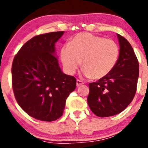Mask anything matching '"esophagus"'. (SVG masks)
<instances>
[{
	"label": "esophagus",
	"mask_w": 148,
	"mask_h": 148,
	"mask_svg": "<svg viewBox=\"0 0 148 148\" xmlns=\"http://www.w3.org/2000/svg\"><path fill=\"white\" fill-rule=\"evenodd\" d=\"M83 84H84V82H82V81H80V80H77L76 81L77 87H80V86L83 85Z\"/></svg>",
	"instance_id": "1"
}]
</instances>
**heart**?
<instances>
[{"mask_svg": "<svg viewBox=\"0 0 148 148\" xmlns=\"http://www.w3.org/2000/svg\"><path fill=\"white\" fill-rule=\"evenodd\" d=\"M119 56L114 40L90 33H79L61 49V59L66 73L73 75L81 66L82 74L92 79L104 78L112 72Z\"/></svg>", "mask_w": 148, "mask_h": 148, "instance_id": "obj_1", "label": "heart"}]
</instances>
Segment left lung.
<instances>
[{
	"mask_svg": "<svg viewBox=\"0 0 148 148\" xmlns=\"http://www.w3.org/2000/svg\"><path fill=\"white\" fill-rule=\"evenodd\" d=\"M119 56L109 75L89 84L87 103L99 117L119 114L126 109L136 94L139 66L133 47L127 39L117 34Z\"/></svg>",
	"mask_w": 148,
	"mask_h": 148,
	"instance_id": "8db88e82",
	"label": "left lung"
}]
</instances>
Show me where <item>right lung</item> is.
Returning <instances> with one entry per match:
<instances>
[{"mask_svg":"<svg viewBox=\"0 0 148 148\" xmlns=\"http://www.w3.org/2000/svg\"><path fill=\"white\" fill-rule=\"evenodd\" d=\"M64 32L37 35L21 48L12 66V88L17 102L29 116L53 121L62 116L76 80L58 64L55 44Z\"/></svg>","mask_w":148,"mask_h":148,"instance_id":"1","label":"right lung"}]
</instances>
